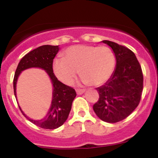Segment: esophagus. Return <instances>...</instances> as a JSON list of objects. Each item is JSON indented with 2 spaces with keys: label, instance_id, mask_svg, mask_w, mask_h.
I'll use <instances>...</instances> for the list:
<instances>
[{
  "label": "esophagus",
  "instance_id": "obj_1",
  "mask_svg": "<svg viewBox=\"0 0 158 158\" xmlns=\"http://www.w3.org/2000/svg\"><path fill=\"white\" fill-rule=\"evenodd\" d=\"M76 91H77V94H78V95H81V94L85 93V90H81V89H77V90H76Z\"/></svg>",
  "mask_w": 158,
  "mask_h": 158
}]
</instances>
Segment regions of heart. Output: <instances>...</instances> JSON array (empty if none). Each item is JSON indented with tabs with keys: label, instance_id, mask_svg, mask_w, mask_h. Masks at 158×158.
<instances>
[{
	"label": "heart",
	"instance_id": "obj_1",
	"mask_svg": "<svg viewBox=\"0 0 158 158\" xmlns=\"http://www.w3.org/2000/svg\"><path fill=\"white\" fill-rule=\"evenodd\" d=\"M63 56L64 59L53 61L52 71L65 85L71 82L78 70L81 83L99 86L108 80L115 65L114 53L105 46L74 45L66 49Z\"/></svg>",
	"mask_w": 158,
	"mask_h": 158
}]
</instances>
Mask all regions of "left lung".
<instances>
[{
  "mask_svg": "<svg viewBox=\"0 0 158 158\" xmlns=\"http://www.w3.org/2000/svg\"><path fill=\"white\" fill-rule=\"evenodd\" d=\"M110 47L116 58V68L105 85L96 88L99 100L93 109L99 119L114 123L129 116L138 106L143 88V76L135 54L113 41H102Z\"/></svg>",
  "mask_w": 158,
  "mask_h": 158,
  "instance_id": "obj_1",
  "label": "left lung"
}]
</instances>
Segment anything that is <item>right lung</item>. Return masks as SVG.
<instances>
[{
    "label": "right lung",
    "mask_w": 158,
    "mask_h": 158,
    "mask_svg": "<svg viewBox=\"0 0 158 158\" xmlns=\"http://www.w3.org/2000/svg\"><path fill=\"white\" fill-rule=\"evenodd\" d=\"M59 49V45H43L28 52L20 61L14 77L13 88L16 100H18L16 85L20 74L23 70L32 68L42 69L50 79L52 85V101L44 117L40 119L30 118L19 106L21 113L27 119L45 129H56L64 124L71 110L72 102L77 96L75 90L58 80L52 71V61Z\"/></svg>",
    "instance_id": "right-lung-1"
}]
</instances>
